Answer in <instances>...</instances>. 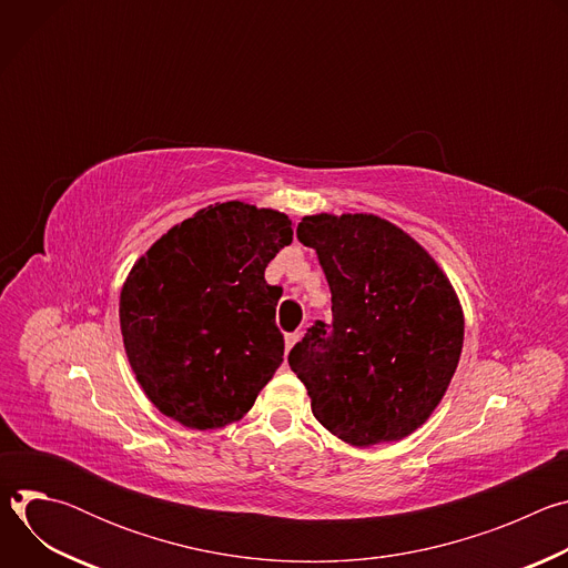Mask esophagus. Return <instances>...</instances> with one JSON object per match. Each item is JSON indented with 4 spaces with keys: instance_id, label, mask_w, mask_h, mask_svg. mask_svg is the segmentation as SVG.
<instances>
[{
    "instance_id": "1",
    "label": "esophagus",
    "mask_w": 568,
    "mask_h": 568,
    "mask_svg": "<svg viewBox=\"0 0 568 568\" xmlns=\"http://www.w3.org/2000/svg\"><path fill=\"white\" fill-rule=\"evenodd\" d=\"M298 339H301V335H298V333H290V335H285V351L290 353V351H292V346H294Z\"/></svg>"
}]
</instances>
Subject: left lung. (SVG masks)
<instances>
[{
	"mask_svg": "<svg viewBox=\"0 0 568 568\" xmlns=\"http://www.w3.org/2000/svg\"><path fill=\"white\" fill-rule=\"evenodd\" d=\"M296 235L333 292V326L316 321L290 353L314 418L353 447L412 436L460 359L454 285L418 240L373 213L305 215Z\"/></svg>",
	"mask_w": 568,
	"mask_h": 568,
	"instance_id": "1",
	"label": "left lung"
}]
</instances>
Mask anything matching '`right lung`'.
<instances>
[{
    "label": "right lung",
    "instance_id": "obj_1",
    "mask_svg": "<svg viewBox=\"0 0 568 568\" xmlns=\"http://www.w3.org/2000/svg\"><path fill=\"white\" fill-rule=\"evenodd\" d=\"M274 209L215 202L171 226L132 265L119 321L132 373L154 407L206 432L245 418L283 362L281 287L265 267L292 242Z\"/></svg>",
    "mask_w": 568,
    "mask_h": 568
}]
</instances>
